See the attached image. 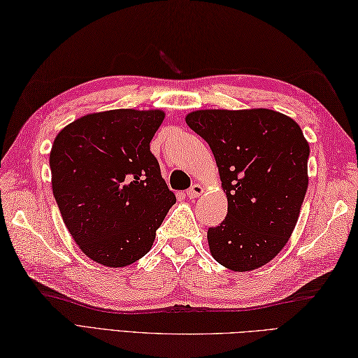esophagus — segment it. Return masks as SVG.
Returning a JSON list of instances; mask_svg holds the SVG:
<instances>
[{"label":"esophagus","instance_id":"obj_1","mask_svg":"<svg viewBox=\"0 0 358 358\" xmlns=\"http://www.w3.org/2000/svg\"><path fill=\"white\" fill-rule=\"evenodd\" d=\"M202 193H203V187L199 185V184H194L189 189H187V197L188 199H196Z\"/></svg>","mask_w":358,"mask_h":358}]
</instances>
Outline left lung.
I'll use <instances>...</instances> for the list:
<instances>
[{"label": "left lung", "instance_id": "8db88e82", "mask_svg": "<svg viewBox=\"0 0 358 358\" xmlns=\"http://www.w3.org/2000/svg\"><path fill=\"white\" fill-rule=\"evenodd\" d=\"M211 147L228 214L208 229L209 252L234 272L272 261L289 241L308 188L310 145L299 124L272 109H205L185 117Z\"/></svg>", "mask_w": 358, "mask_h": 358}]
</instances>
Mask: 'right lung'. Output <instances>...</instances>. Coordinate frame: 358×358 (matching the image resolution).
Segmentation results:
<instances>
[{
  "instance_id": "obj_1",
  "label": "right lung",
  "mask_w": 358,
  "mask_h": 358,
  "mask_svg": "<svg viewBox=\"0 0 358 358\" xmlns=\"http://www.w3.org/2000/svg\"><path fill=\"white\" fill-rule=\"evenodd\" d=\"M164 117L159 109L90 113L55 139L53 194L71 237L95 263L117 268L143 258L176 203L150 152Z\"/></svg>"
}]
</instances>
